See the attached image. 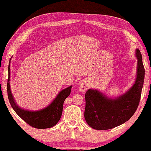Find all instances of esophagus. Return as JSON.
<instances>
[{"mask_svg": "<svg viewBox=\"0 0 151 151\" xmlns=\"http://www.w3.org/2000/svg\"><path fill=\"white\" fill-rule=\"evenodd\" d=\"M78 88H79V90L81 91L82 92L85 91L86 89H88L87 83H86V81H84L80 82L78 84Z\"/></svg>", "mask_w": 151, "mask_h": 151, "instance_id": "esophagus-1", "label": "esophagus"}]
</instances>
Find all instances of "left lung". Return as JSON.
<instances>
[{
	"label": "left lung",
	"mask_w": 151,
	"mask_h": 151,
	"mask_svg": "<svg viewBox=\"0 0 151 151\" xmlns=\"http://www.w3.org/2000/svg\"><path fill=\"white\" fill-rule=\"evenodd\" d=\"M137 59L135 84L117 98L111 99L96 89H89L85 95L84 117L89 126L95 130H108L124 123L135 113L140 101L145 78L142 56L136 50Z\"/></svg>",
	"instance_id": "left-lung-1"
}]
</instances>
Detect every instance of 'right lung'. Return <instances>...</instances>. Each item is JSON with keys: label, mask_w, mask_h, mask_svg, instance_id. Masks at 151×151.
<instances>
[{"label": "right lung", "mask_w": 151, "mask_h": 151, "mask_svg": "<svg viewBox=\"0 0 151 151\" xmlns=\"http://www.w3.org/2000/svg\"><path fill=\"white\" fill-rule=\"evenodd\" d=\"M9 80H10V64L9 63L7 82L8 97L12 108L22 119H23L31 127L39 129L51 128L57 124L62 116L63 102L70 93V90L72 88L71 86L61 91L55 99L46 108L38 111H28L19 108L15 103L11 92Z\"/></svg>", "instance_id": "obj_1"}]
</instances>
